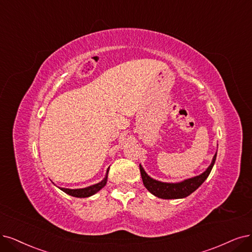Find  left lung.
I'll list each match as a JSON object with an SVG mask.
<instances>
[{"label": "left lung", "instance_id": "left-lung-1", "mask_svg": "<svg viewBox=\"0 0 252 252\" xmlns=\"http://www.w3.org/2000/svg\"><path fill=\"white\" fill-rule=\"evenodd\" d=\"M216 156H217V153L215 154V156H214L211 165L203 173L197 176H194L192 179L185 180L184 182L175 183V184L162 183L150 178V176H148L144 171V169L142 168V166L139 165V167H140V173L143 181V185L145 186V188L148 191L159 198L176 199V198L187 197L188 195L193 193L204 181L207 180L209 174L211 173L214 164H215Z\"/></svg>", "mask_w": 252, "mask_h": 252}]
</instances>
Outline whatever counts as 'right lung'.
<instances>
[{"instance_id": "1", "label": "right lung", "mask_w": 252, "mask_h": 252, "mask_svg": "<svg viewBox=\"0 0 252 252\" xmlns=\"http://www.w3.org/2000/svg\"><path fill=\"white\" fill-rule=\"evenodd\" d=\"M108 171L109 170H107V174H106L104 180H102L98 184L90 186V187L83 188V189H65V188H60V189L66 194L71 195V196H73V197H80V198L89 197V196H91V195L98 192L102 187H105L107 184V180H108Z\"/></svg>"}]
</instances>
